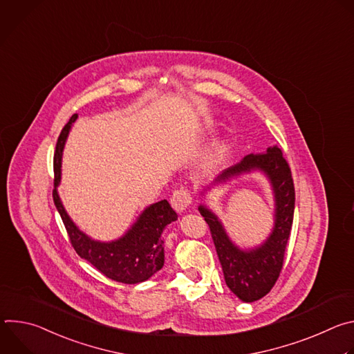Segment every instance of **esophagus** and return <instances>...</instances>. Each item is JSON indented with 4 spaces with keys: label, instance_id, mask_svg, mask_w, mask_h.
Returning <instances> with one entry per match:
<instances>
[{
    "label": "esophagus",
    "instance_id": "obj_1",
    "mask_svg": "<svg viewBox=\"0 0 354 354\" xmlns=\"http://www.w3.org/2000/svg\"><path fill=\"white\" fill-rule=\"evenodd\" d=\"M190 201H192L190 193L183 187H180L179 190H175L172 197H171V205H172L174 210L179 214H182L187 210Z\"/></svg>",
    "mask_w": 354,
    "mask_h": 354
}]
</instances>
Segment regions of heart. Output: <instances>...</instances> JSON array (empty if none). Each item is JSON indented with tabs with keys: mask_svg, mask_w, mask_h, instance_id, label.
<instances>
[{
	"mask_svg": "<svg viewBox=\"0 0 354 354\" xmlns=\"http://www.w3.org/2000/svg\"><path fill=\"white\" fill-rule=\"evenodd\" d=\"M223 153H224L223 148L220 145H216L212 151H209V154L206 156L201 168H203L205 171H210V169L216 168L217 165H220L223 161V157H224Z\"/></svg>",
	"mask_w": 354,
	"mask_h": 354,
	"instance_id": "heart-1",
	"label": "heart"
}]
</instances>
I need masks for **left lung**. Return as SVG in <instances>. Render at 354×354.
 Segmentation results:
<instances>
[{
  "mask_svg": "<svg viewBox=\"0 0 354 354\" xmlns=\"http://www.w3.org/2000/svg\"><path fill=\"white\" fill-rule=\"evenodd\" d=\"M250 173H262L271 185L274 227L261 244L239 247L230 239L219 218L205 203V196L214 187ZM200 196L198 212L210 227L228 288L243 302L261 299L279 279L294 216V183L280 148L270 145L262 154H248L241 162L223 171Z\"/></svg>",
  "mask_w": 354,
  "mask_h": 354,
  "instance_id": "left-lung-1",
  "label": "left lung"
}]
</instances>
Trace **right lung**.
<instances>
[{"mask_svg":"<svg viewBox=\"0 0 354 354\" xmlns=\"http://www.w3.org/2000/svg\"><path fill=\"white\" fill-rule=\"evenodd\" d=\"M78 119L73 115L70 122L62 130L55 154V190L53 200L59 214L66 225L71 243L77 254L95 266L106 277L124 283L136 284L153 277L162 269L165 262V249L162 234L165 228L178 220V214L167 200L157 201L147 206L126 230L123 235L112 241L93 239L73 221L68 216L59 194L62 182V161L66 141L74 122Z\"/></svg>","mask_w":354,"mask_h":354,"instance_id":"add662e5","label":"right lung"}]
</instances>
